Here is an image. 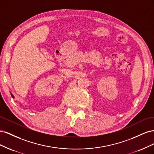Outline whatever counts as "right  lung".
<instances>
[{"mask_svg":"<svg viewBox=\"0 0 154 154\" xmlns=\"http://www.w3.org/2000/svg\"><path fill=\"white\" fill-rule=\"evenodd\" d=\"M11 94V96H12V97H14V96L12 94Z\"/></svg>","mask_w":154,"mask_h":154,"instance_id":"1","label":"right lung"}]
</instances>
